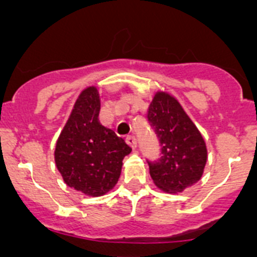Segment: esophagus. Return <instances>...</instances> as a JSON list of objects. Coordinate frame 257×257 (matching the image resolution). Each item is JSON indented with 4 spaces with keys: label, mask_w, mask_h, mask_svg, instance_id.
Here are the masks:
<instances>
[{
    "label": "esophagus",
    "mask_w": 257,
    "mask_h": 257,
    "mask_svg": "<svg viewBox=\"0 0 257 257\" xmlns=\"http://www.w3.org/2000/svg\"><path fill=\"white\" fill-rule=\"evenodd\" d=\"M126 142H127V144L130 145L131 148H134V149H135L136 145H138V142H136V138L134 135H128V136H127Z\"/></svg>",
    "instance_id": "esophagus-1"
}]
</instances>
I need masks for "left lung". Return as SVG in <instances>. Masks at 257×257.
<instances>
[{
	"instance_id": "8db88e82",
	"label": "left lung",
	"mask_w": 257,
	"mask_h": 257,
	"mask_svg": "<svg viewBox=\"0 0 257 257\" xmlns=\"http://www.w3.org/2000/svg\"><path fill=\"white\" fill-rule=\"evenodd\" d=\"M148 121L161 144L160 160L148 162L154 184L166 193H180L203 175L207 148L197 126L174 96L158 91L148 109Z\"/></svg>"
}]
</instances>
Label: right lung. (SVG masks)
Returning a JSON list of instances; mask_svg holds the SVG:
<instances>
[{
	"mask_svg": "<svg viewBox=\"0 0 257 257\" xmlns=\"http://www.w3.org/2000/svg\"><path fill=\"white\" fill-rule=\"evenodd\" d=\"M100 94L85 88L74 103L55 147V163L68 187L90 197L113 189L131 148L99 121Z\"/></svg>",
	"mask_w": 257,
	"mask_h": 257,
	"instance_id": "add662e5",
	"label": "right lung"
}]
</instances>
